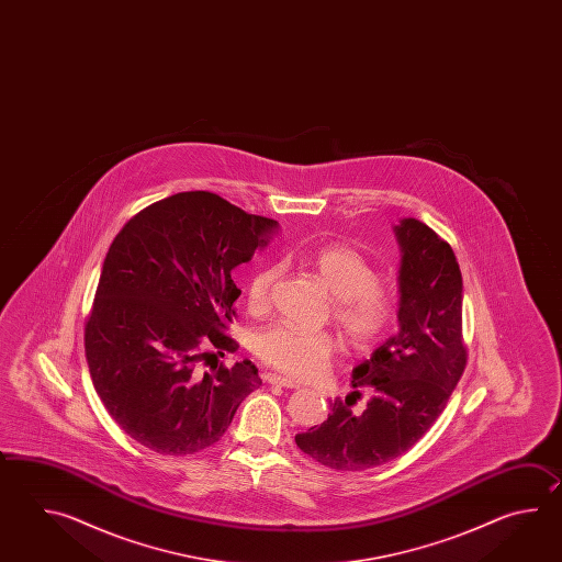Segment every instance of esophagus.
Segmentation results:
<instances>
[{"label": "esophagus", "instance_id": "34e87169", "mask_svg": "<svg viewBox=\"0 0 562 562\" xmlns=\"http://www.w3.org/2000/svg\"><path fill=\"white\" fill-rule=\"evenodd\" d=\"M265 382L271 383V385H279V387H291V390L299 387L297 383L291 382V380H286V378H281V375H277V373H267V375H265Z\"/></svg>", "mask_w": 562, "mask_h": 562}]
</instances>
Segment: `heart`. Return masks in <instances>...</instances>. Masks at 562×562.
Masks as SVG:
<instances>
[{"label":"heart","mask_w":562,"mask_h":562,"mask_svg":"<svg viewBox=\"0 0 562 562\" xmlns=\"http://www.w3.org/2000/svg\"><path fill=\"white\" fill-rule=\"evenodd\" d=\"M307 263L334 295L335 323L353 349H370L392 331L397 305L380 283L375 267L353 247L334 243L307 255ZM281 273V265L267 263L247 283V305L263 310ZM255 356L277 371L310 380L319 375L335 353L334 335L305 331L297 325L277 322L252 337Z\"/></svg>","instance_id":"1"}]
</instances>
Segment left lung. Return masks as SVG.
Here are the masks:
<instances>
[{"mask_svg": "<svg viewBox=\"0 0 562 562\" xmlns=\"http://www.w3.org/2000/svg\"><path fill=\"white\" fill-rule=\"evenodd\" d=\"M402 247L400 334L353 370V400L371 397L361 414L349 400L329 418L295 436L299 448L334 470L382 467L407 452L442 414L467 368L462 337V273L452 247L418 218L395 227ZM349 395V397H351Z\"/></svg>", "mask_w": 562, "mask_h": 562, "instance_id": "1", "label": "left lung"}]
</instances>
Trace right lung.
<instances>
[{
	"label": "right lung",
	"instance_id": "right-lung-1",
	"mask_svg": "<svg viewBox=\"0 0 562 562\" xmlns=\"http://www.w3.org/2000/svg\"><path fill=\"white\" fill-rule=\"evenodd\" d=\"M277 221L209 191L172 194L132 216L112 240L85 325L95 394L132 440L187 456L225 434L261 385L227 335L240 289L231 271L251 261Z\"/></svg>",
	"mask_w": 562,
	"mask_h": 562
}]
</instances>
